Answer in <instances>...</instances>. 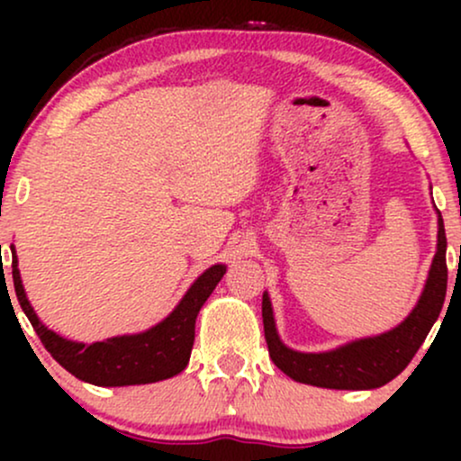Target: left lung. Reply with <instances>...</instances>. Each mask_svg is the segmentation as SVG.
<instances>
[{
	"label": "left lung",
	"mask_w": 461,
	"mask_h": 461,
	"mask_svg": "<svg viewBox=\"0 0 461 461\" xmlns=\"http://www.w3.org/2000/svg\"><path fill=\"white\" fill-rule=\"evenodd\" d=\"M447 234L442 216L438 212V251L433 256L429 277L410 316L394 330L373 338H359L345 347L325 353L293 351L279 340L275 330L271 299L264 293L262 321L268 356L275 366L284 370L290 379L299 384L319 385L331 390H373L393 382L405 370L411 357L425 342L433 322L440 316L447 297Z\"/></svg>",
	"instance_id": "obj_1"
}]
</instances>
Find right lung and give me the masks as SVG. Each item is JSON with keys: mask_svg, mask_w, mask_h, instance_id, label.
I'll use <instances>...</instances> for the list:
<instances>
[{"mask_svg": "<svg viewBox=\"0 0 461 461\" xmlns=\"http://www.w3.org/2000/svg\"><path fill=\"white\" fill-rule=\"evenodd\" d=\"M10 249H13L14 293H17L21 310L25 312L51 357L77 379L93 385L153 384L182 373L193 351L194 321H197L201 305L208 301L216 284L225 275V264L210 267L190 285L177 308L151 330L84 345V342H73L58 336L39 321L21 284L17 253H14V247Z\"/></svg>", "mask_w": 461, "mask_h": 461, "instance_id": "1", "label": "right lung"}]
</instances>
